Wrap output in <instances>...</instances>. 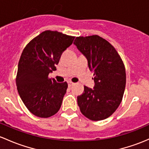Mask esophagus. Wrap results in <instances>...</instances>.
I'll return each mask as SVG.
<instances>
[{"instance_id":"esophagus-1","label":"esophagus","mask_w":149,"mask_h":149,"mask_svg":"<svg viewBox=\"0 0 149 149\" xmlns=\"http://www.w3.org/2000/svg\"><path fill=\"white\" fill-rule=\"evenodd\" d=\"M74 83L71 82V81H68V87H71L73 86V85H74Z\"/></svg>"}]
</instances>
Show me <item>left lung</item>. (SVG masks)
Wrapping results in <instances>:
<instances>
[{
  "instance_id": "1",
  "label": "left lung",
  "mask_w": 149,
  "mask_h": 149,
  "mask_svg": "<svg viewBox=\"0 0 149 149\" xmlns=\"http://www.w3.org/2000/svg\"><path fill=\"white\" fill-rule=\"evenodd\" d=\"M88 60L93 72V88L84 86L77 97L81 112L88 119L101 120L111 116L119 106L126 87V70L119 54L99 36L76 37L73 42Z\"/></svg>"
}]
</instances>
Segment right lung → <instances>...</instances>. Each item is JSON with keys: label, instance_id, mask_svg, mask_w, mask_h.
Masks as SVG:
<instances>
[{"label": "right lung", "instance_id": "1", "mask_svg": "<svg viewBox=\"0 0 149 149\" xmlns=\"http://www.w3.org/2000/svg\"><path fill=\"white\" fill-rule=\"evenodd\" d=\"M74 36L45 31L25 47L20 58L16 86L29 111L48 118L59 111L68 84L57 83L48 74L56 70L61 54L73 43Z\"/></svg>", "mask_w": 149, "mask_h": 149}]
</instances>
